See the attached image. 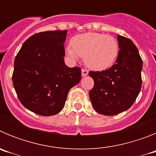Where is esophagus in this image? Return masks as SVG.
Here are the masks:
<instances>
[{"mask_svg": "<svg viewBox=\"0 0 156 156\" xmlns=\"http://www.w3.org/2000/svg\"><path fill=\"white\" fill-rule=\"evenodd\" d=\"M88 75V71L85 69H82V76H86Z\"/></svg>", "mask_w": 156, "mask_h": 156, "instance_id": "34e87169", "label": "esophagus"}]
</instances>
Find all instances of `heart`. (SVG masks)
Here are the masks:
<instances>
[{"instance_id":"1","label":"heart","mask_w":156,"mask_h":156,"mask_svg":"<svg viewBox=\"0 0 156 156\" xmlns=\"http://www.w3.org/2000/svg\"><path fill=\"white\" fill-rule=\"evenodd\" d=\"M67 53L74 59L82 56L89 68L101 71L113 64L119 53V45L112 36L85 33L73 37Z\"/></svg>"}]
</instances>
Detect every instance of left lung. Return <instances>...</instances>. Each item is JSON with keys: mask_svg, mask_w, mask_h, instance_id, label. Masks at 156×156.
<instances>
[{"mask_svg": "<svg viewBox=\"0 0 156 156\" xmlns=\"http://www.w3.org/2000/svg\"><path fill=\"white\" fill-rule=\"evenodd\" d=\"M119 51L111 68L89 72L94 81L89 96L94 108L105 115L129 109L140 93L143 61L137 47L129 38L117 36Z\"/></svg>", "mask_w": 156, "mask_h": 156, "instance_id": "8db88e82", "label": "left lung"}]
</instances>
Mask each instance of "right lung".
I'll return each mask as SVG.
<instances>
[{
	"mask_svg": "<svg viewBox=\"0 0 156 156\" xmlns=\"http://www.w3.org/2000/svg\"><path fill=\"white\" fill-rule=\"evenodd\" d=\"M67 30L38 33L25 41L14 62L12 82L25 108L44 116L61 112L81 69L65 64Z\"/></svg>",
	"mask_w": 156,
	"mask_h": 156,
	"instance_id": "1",
	"label": "right lung"
}]
</instances>
